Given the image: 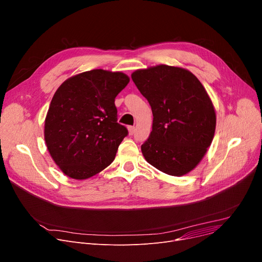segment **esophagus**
I'll return each mask as SVG.
<instances>
[{
	"instance_id": "esophagus-1",
	"label": "esophagus",
	"mask_w": 262,
	"mask_h": 262,
	"mask_svg": "<svg viewBox=\"0 0 262 262\" xmlns=\"http://www.w3.org/2000/svg\"><path fill=\"white\" fill-rule=\"evenodd\" d=\"M128 131H129V135H133L135 132V127H128Z\"/></svg>"
}]
</instances>
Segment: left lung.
<instances>
[{
  "instance_id": "1",
  "label": "left lung",
  "mask_w": 262,
  "mask_h": 262,
  "mask_svg": "<svg viewBox=\"0 0 262 262\" xmlns=\"http://www.w3.org/2000/svg\"><path fill=\"white\" fill-rule=\"evenodd\" d=\"M131 77L151 106L152 132L142 145L147 162L168 175L183 176L201 162L216 128L212 99L188 69L157 65Z\"/></svg>"
}]
</instances>
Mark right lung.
I'll return each instance as SVG.
<instances>
[{
	"label": "right lung",
	"mask_w": 262,
	"mask_h": 262,
	"mask_svg": "<svg viewBox=\"0 0 262 262\" xmlns=\"http://www.w3.org/2000/svg\"><path fill=\"white\" fill-rule=\"evenodd\" d=\"M130 82L120 71L93 69L57 88L44 126L47 150L70 178L83 180L106 169L128 134L117 123L116 95Z\"/></svg>",
	"instance_id": "1"
}]
</instances>
